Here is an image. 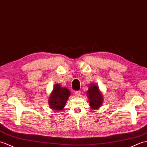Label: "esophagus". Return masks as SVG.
<instances>
[{"label":"esophagus","mask_w":147,"mask_h":147,"mask_svg":"<svg viewBox=\"0 0 147 147\" xmlns=\"http://www.w3.org/2000/svg\"><path fill=\"white\" fill-rule=\"evenodd\" d=\"M80 94H81V92L79 90L78 91H76V92H75V94H76V97H79L80 96Z\"/></svg>","instance_id":"obj_1"}]
</instances>
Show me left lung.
I'll return each instance as SVG.
<instances>
[{
  "label": "left lung",
  "mask_w": 147,
  "mask_h": 147,
  "mask_svg": "<svg viewBox=\"0 0 147 147\" xmlns=\"http://www.w3.org/2000/svg\"><path fill=\"white\" fill-rule=\"evenodd\" d=\"M86 92L91 108L96 110L100 107L102 105L104 97L98 86L94 83L90 84L89 89Z\"/></svg>",
  "instance_id": "8db88e82"
}]
</instances>
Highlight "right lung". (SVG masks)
<instances>
[{"label": "right lung", "mask_w": 147, "mask_h": 147, "mask_svg": "<svg viewBox=\"0 0 147 147\" xmlns=\"http://www.w3.org/2000/svg\"><path fill=\"white\" fill-rule=\"evenodd\" d=\"M70 94V91L67 87H61L60 84H55L48 97L49 106L53 110H62L66 105Z\"/></svg>", "instance_id": "1"}]
</instances>
